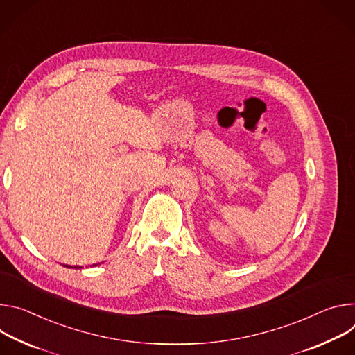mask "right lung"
I'll return each instance as SVG.
<instances>
[{
	"mask_svg": "<svg viewBox=\"0 0 355 355\" xmlns=\"http://www.w3.org/2000/svg\"><path fill=\"white\" fill-rule=\"evenodd\" d=\"M67 268H71V266H69V265H66ZM74 268H82V266H74Z\"/></svg>",
	"mask_w": 355,
	"mask_h": 355,
	"instance_id": "1",
	"label": "right lung"
}]
</instances>
